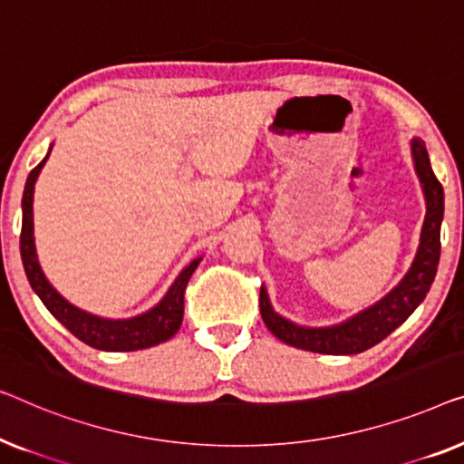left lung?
I'll return each mask as SVG.
<instances>
[{"label":"left lung","instance_id":"left-lung-1","mask_svg":"<svg viewBox=\"0 0 464 464\" xmlns=\"http://www.w3.org/2000/svg\"><path fill=\"white\" fill-rule=\"evenodd\" d=\"M412 149V161L416 176H419L422 195H425L427 214L425 223L420 229L419 250L414 254L412 265L401 282L395 285L389 295H384L378 303L368 309L357 313V315L344 319L336 325H325V328H309L285 319L273 309L271 298L266 288H260V315L266 328L277 336L279 341L290 344V347L313 351V353L325 355H355L362 351L374 347L387 338L391 332L406 322L412 315L416 306L425 300L427 292L433 284L437 265H440V231L443 220V188L440 180L435 179L433 168H430L429 153L425 140L414 136L410 140Z\"/></svg>","mask_w":464,"mask_h":464}]
</instances>
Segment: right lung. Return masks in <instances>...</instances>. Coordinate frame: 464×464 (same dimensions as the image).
Listing matches in <instances>:
<instances>
[{"label": "right lung", "instance_id": "add662e5", "mask_svg": "<svg viewBox=\"0 0 464 464\" xmlns=\"http://www.w3.org/2000/svg\"><path fill=\"white\" fill-rule=\"evenodd\" d=\"M52 151V147H50ZM50 151L39 164L31 169L27 185L23 193V231H21V256L27 279L35 295L42 298L52 315L67 328L71 334L80 338L82 343L101 351H139L149 349L155 344L166 343L179 332L185 313V288L191 279L193 271L201 263V256L188 263L180 276L169 285L166 296L160 300L153 309L136 317L128 319H109L88 313L80 306L71 304L54 285L44 276L42 265L37 260L35 237H34V193L37 176L50 158Z\"/></svg>", "mask_w": 464, "mask_h": 464}]
</instances>
